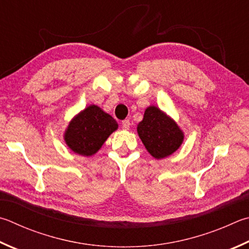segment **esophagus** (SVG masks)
<instances>
[{"instance_id": "esophagus-1", "label": "esophagus", "mask_w": 249, "mask_h": 249, "mask_svg": "<svg viewBox=\"0 0 249 249\" xmlns=\"http://www.w3.org/2000/svg\"><path fill=\"white\" fill-rule=\"evenodd\" d=\"M129 126H130V122H129V120H124V121H122V127H123L124 129H128V128H129Z\"/></svg>"}]
</instances>
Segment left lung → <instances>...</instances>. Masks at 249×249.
<instances>
[{"label":"left lung","mask_w":249,"mask_h":249,"mask_svg":"<svg viewBox=\"0 0 249 249\" xmlns=\"http://www.w3.org/2000/svg\"><path fill=\"white\" fill-rule=\"evenodd\" d=\"M137 132L148 152L156 159L172 155L184 138L178 124L156 107H147Z\"/></svg>","instance_id":"left-lung-1"}]
</instances>
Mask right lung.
I'll list each match as a JSON object with an SVG mask.
<instances>
[{
    "label": "right lung",
    "mask_w": 249,
    "mask_h": 249,
    "mask_svg": "<svg viewBox=\"0 0 249 249\" xmlns=\"http://www.w3.org/2000/svg\"><path fill=\"white\" fill-rule=\"evenodd\" d=\"M117 129L116 121L97 106H90L74 117L65 132V142L81 156H92Z\"/></svg>",
    "instance_id": "obj_1"
}]
</instances>
